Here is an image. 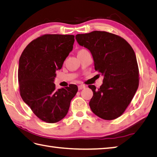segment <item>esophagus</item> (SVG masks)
Returning a JSON list of instances; mask_svg holds the SVG:
<instances>
[{"label":"esophagus","instance_id":"obj_1","mask_svg":"<svg viewBox=\"0 0 157 157\" xmlns=\"http://www.w3.org/2000/svg\"><path fill=\"white\" fill-rule=\"evenodd\" d=\"M86 88V86L83 85V84L78 86V89H79V90H82L83 88Z\"/></svg>","mask_w":157,"mask_h":157}]
</instances>
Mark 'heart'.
<instances>
[{
	"label": "heart",
	"mask_w": 157,
	"mask_h": 157,
	"mask_svg": "<svg viewBox=\"0 0 157 157\" xmlns=\"http://www.w3.org/2000/svg\"><path fill=\"white\" fill-rule=\"evenodd\" d=\"M84 50H84V49H82V50H80L79 51V52H82V51H84Z\"/></svg>",
	"instance_id": "heart-1"
}]
</instances>
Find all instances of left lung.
I'll use <instances>...</instances> for the list:
<instances>
[{
	"label": "left lung",
	"mask_w": 157,
	"mask_h": 157,
	"mask_svg": "<svg viewBox=\"0 0 157 157\" xmlns=\"http://www.w3.org/2000/svg\"><path fill=\"white\" fill-rule=\"evenodd\" d=\"M78 44L93 55L94 69L103 75V85L93 92L89 105L99 118L111 121L121 116L139 86V68L130 44L115 34L93 31L75 36Z\"/></svg>",
	"instance_id": "obj_1"
}]
</instances>
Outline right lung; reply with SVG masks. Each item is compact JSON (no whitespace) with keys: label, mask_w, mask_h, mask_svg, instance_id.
<instances>
[{"label":"right lung","mask_w":157,"mask_h":157,"mask_svg":"<svg viewBox=\"0 0 157 157\" xmlns=\"http://www.w3.org/2000/svg\"><path fill=\"white\" fill-rule=\"evenodd\" d=\"M75 36L45 34L34 39L19 60L18 84L21 99L33 112L48 123L65 117L78 90L75 84L56 90V71L73 50Z\"/></svg>","instance_id":"obj_1"}]
</instances>
